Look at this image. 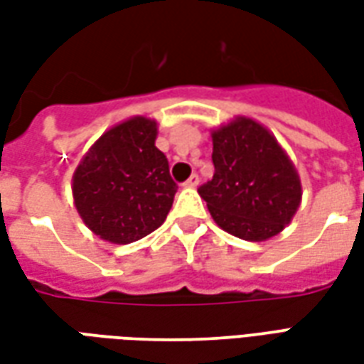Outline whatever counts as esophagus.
Masks as SVG:
<instances>
[{
	"label": "esophagus",
	"instance_id": "esophagus-1",
	"mask_svg": "<svg viewBox=\"0 0 364 364\" xmlns=\"http://www.w3.org/2000/svg\"><path fill=\"white\" fill-rule=\"evenodd\" d=\"M198 181H200V179H198V175H197V173H193V175H191V177H189V179H187V181L183 183V185H185V187H197Z\"/></svg>",
	"mask_w": 364,
	"mask_h": 364
}]
</instances>
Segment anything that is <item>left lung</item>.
Listing matches in <instances>:
<instances>
[{
    "label": "left lung",
    "instance_id": "8db88e82",
    "mask_svg": "<svg viewBox=\"0 0 364 364\" xmlns=\"http://www.w3.org/2000/svg\"><path fill=\"white\" fill-rule=\"evenodd\" d=\"M213 164V179L198 195L228 234L263 242L294 216L302 197L296 169L259 122L240 117L214 130Z\"/></svg>",
    "mask_w": 364,
    "mask_h": 364
}]
</instances>
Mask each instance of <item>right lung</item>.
I'll return each mask as SVG.
<instances>
[{
  "label": "right lung",
  "mask_w": 364,
  "mask_h": 364,
  "mask_svg": "<svg viewBox=\"0 0 364 364\" xmlns=\"http://www.w3.org/2000/svg\"><path fill=\"white\" fill-rule=\"evenodd\" d=\"M156 136L154 120H124L107 130L75 169V208L87 228L111 244L148 236L171 210L177 183Z\"/></svg>",
  "instance_id": "right-lung-1"
}]
</instances>
